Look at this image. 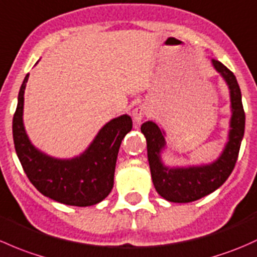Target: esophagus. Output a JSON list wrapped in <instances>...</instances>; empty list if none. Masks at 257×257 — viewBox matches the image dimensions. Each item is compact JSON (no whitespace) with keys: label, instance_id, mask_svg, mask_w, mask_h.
I'll use <instances>...</instances> for the list:
<instances>
[{"label":"esophagus","instance_id":"34e87169","mask_svg":"<svg viewBox=\"0 0 257 257\" xmlns=\"http://www.w3.org/2000/svg\"><path fill=\"white\" fill-rule=\"evenodd\" d=\"M132 115H133V119L136 121V124H140L148 115V108L145 106H139L134 108L133 112H132Z\"/></svg>","mask_w":257,"mask_h":257}]
</instances>
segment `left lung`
Wrapping results in <instances>:
<instances>
[{
  "instance_id": "8db88e82",
  "label": "left lung",
  "mask_w": 257,
  "mask_h": 257,
  "mask_svg": "<svg viewBox=\"0 0 257 257\" xmlns=\"http://www.w3.org/2000/svg\"><path fill=\"white\" fill-rule=\"evenodd\" d=\"M210 63L228 86L231 112L228 139L215 160L201 165L169 166L163 160L167 145L164 129L153 120L145 121L140 128L147 139L148 160L154 187L164 199L174 203L197 201L218 190L234 170L244 138L245 113L236 77L220 61L210 59Z\"/></svg>"
}]
</instances>
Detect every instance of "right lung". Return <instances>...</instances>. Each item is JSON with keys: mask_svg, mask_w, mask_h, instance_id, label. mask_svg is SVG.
Listing matches in <instances>:
<instances>
[{"mask_svg": "<svg viewBox=\"0 0 257 257\" xmlns=\"http://www.w3.org/2000/svg\"><path fill=\"white\" fill-rule=\"evenodd\" d=\"M28 77H24L21 86L12 124L16 153L27 177L43 196L59 203L76 207L99 203L113 188L120 143L133 128L131 115L121 114L107 121L79 155L54 158L33 145L24 126V90Z\"/></svg>", "mask_w": 257, "mask_h": 257, "instance_id": "obj_1", "label": "right lung"}]
</instances>
